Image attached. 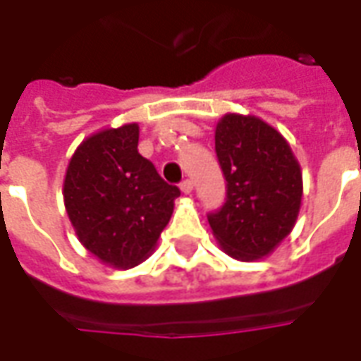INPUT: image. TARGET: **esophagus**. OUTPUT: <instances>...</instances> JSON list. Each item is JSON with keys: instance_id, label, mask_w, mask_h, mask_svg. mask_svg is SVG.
I'll return each instance as SVG.
<instances>
[{"instance_id": "esophagus-1", "label": "esophagus", "mask_w": 361, "mask_h": 361, "mask_svg": "<svg viewBox=\"0 0 361 361\" xmlns=\"http://www.w3.org/2000/svg\"><path fill=\"white\" fill-rule=\"evenodd\" d=\"M180 189H181V193H185V195H189V193L193 191V181H191V180H183L180 183Z\"/></svg>"}]
</instances>
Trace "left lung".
I'll return each mask as SVG.
<instances>
[{"instance_id":"obj_1","label":"left lung","mask_w":361,"mask_h":361,"mask_svg":"<svg viewBox=\"0 0 361 361\" xmlns=\"http://www.w3.org/2000/svg\"><path fill=\"white\" fill-rule=\"evenodd\" d=\"M226 203L209 212L216 242L240 261L263 259L286 238L302 204V170L282 135L255 116L226 114L214 133Z\"/></svg>"}]
</instances>
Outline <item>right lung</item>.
<instances>
[{"mask_svg": "<svg viewBox=\"0 0 361 361\" xmlns=\"http://www.w3.org/2000/svg\"><path fill=\"white\" fill-rule=\"evenodd\" d=\"M137 145V123L90 135L75 150L63 181L66 211L79 242L116 269L149 257L180 197Z\"/></svg>", "mask_w": 361, "mask_h": 361, "instance_id": "right-lung-1", "label": "right lung"}]
</instances>
